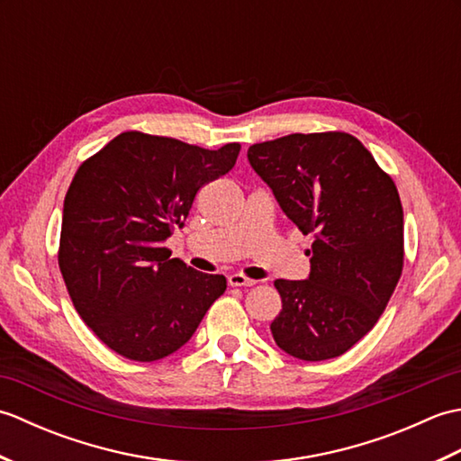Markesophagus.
<instances>
[{"label": "esophagus", "mask_w": 461, "mask_h": 461, "mask_svg": "<svg viewBox=\"0 0 461 461\" xmlns=\"http://www.w3.org/2000/svg\"><path fill=\"white\" fill-rule=\"evenodd\" d=\"M228 281H230L231 287H251V285H256V281L246 277V276H241V273H231Z\"/></svg>", "instance_id": "34e87169"}]
</instances>
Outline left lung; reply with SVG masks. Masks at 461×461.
I'll list each match as a JSON object with an SVG mask.
<instances>
[{
  "instance_id": "obj_1",
  "label": "left lung",
  "mask_w": 461,
  "mask_h": 461,
  "mask_svg": "<svg viewBox=\"0 0 461 461\" xmlns=\"http://www.w3.org/2000/svg\"><path fill=\"white\" fill-rule=\"evenodd\" d=\"M251 168L312 236L305 281L277 279L271 335L287 355H345L376 325L404 266V212L393 178L347 132L289 134L249 146Z\"/></svg>"
}]
</instances>
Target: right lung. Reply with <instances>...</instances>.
<instances>
[{
    "mask_svg": "<svg viewBox=\"0 0 461 461\" xmlns=\"http://www.w3.org/2000/svg\"><path fill=\"white\" fill-rule=\"evenodd\" d=\"M240 149L205 150L129 131L77 170L65 195L59 269L85 325L121 357L172 355L223 295V276L170 259L164 243L202 185L233 168Z\"/></svg>",
    "mask_w": 461,
    "mask_h": 461,
    "instance_id": "add662e5",
    "label": "right lung"
}]
</instances>
